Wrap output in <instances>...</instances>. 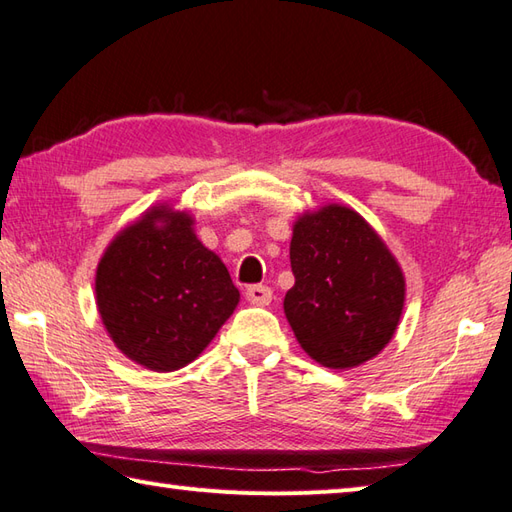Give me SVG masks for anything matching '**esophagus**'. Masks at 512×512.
<instances>
[{
	"mask_svg": "<svg viewBox=\"0 0 512 512\" xmlns=\"http://www.w3.org/2000/svg\"><path fill=\"white\" fill-rule=\"evenodd\" d=\"M246 299L253 303V306H268V303L273 301V290L268 286H248Z\"/></svg>",
	"mask_w": 512,
	"mask_h": 512,
	"instance_id": "obj_1",
	"label": "esophagus"
}]
</instances>
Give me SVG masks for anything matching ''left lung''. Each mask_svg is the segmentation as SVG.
<instances>
[{"instance_id": "8db88e82", "label": "left lung", "mask_w": 512, "mask_h": 512, "mask_svg": "<svg viewBox=\"0 0 512 512\" xmlns=\"http://www.w3.org/2000/svg\"><path fill=\"white\" fill-rule=\"evenodd\" d=\"M295 286L284 312L312 361L350 369L378 356L394 339L405 308L398 259L361 213L325 204L292 224Z\"/></svg>"}]
</instances>
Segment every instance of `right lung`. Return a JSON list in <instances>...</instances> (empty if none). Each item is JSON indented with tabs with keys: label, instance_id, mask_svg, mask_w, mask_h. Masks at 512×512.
Returning a JSON list of instances; mask_svg holds the SVG:
<instances>
[{
	"label": "right lung",
	"instance_id": "add662e5",
	"mask_svg": "<svg viewBox=\"0 0 512 512\" xmlns=\"http://www.w3.org/2000/svg\"><path fill=\"white\" fill-rule=\"evenodd\" d=\"M193 215L156 204L105 248L96 308L114 345L151 372L195 361L239 303L224 262L193 231Z\"/></svg>",
	"mask_w": 512,
	"mask_h": 512
}]
</instances>
